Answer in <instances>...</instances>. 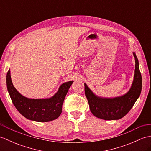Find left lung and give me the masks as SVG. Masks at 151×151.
<instances>
[{
    "mask_svg": "<svg viewBox=\"0 0 151 151\" xmlns=\"http://www.w3.org/2000/svg\"><path fill=\"white\" fill-rule=\"evenodd\" d=\"M135 70L132 86L127 93L112 98L101 97L95 95L84 83L85 95L91 113L96 117L104 120H118L126 115L132 108L141 94L142 78L139 62L135 52Z\"/></svg>",
    "mask_w": 151,
    "mask_h": 151,
    "instance_id": "1",
    "label": "left lung"
}]
</instances>
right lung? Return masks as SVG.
<instances>
[{
  "mask_svg": "<svg viewBox=\"0 0 151 151\" xmlns=\"http://www.w3.org/2000/svg\"><path fill=\"white\" fill-rule=\"evenodd\" d=\"M74 81L64 82L52 97L47 99H29L22 95L13 85L10 69L6 75V85L13 104L22 115L29 120L47 122L56 119L62 111L65 96Z\"/></svg>",
  "mask_w": 151,
  "mask_h": 151,
  "instance_id": "right-lung-1",
  "label": "right lung"
}]
</instances>
